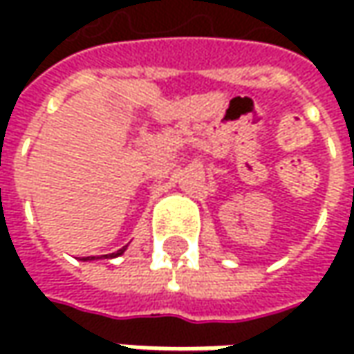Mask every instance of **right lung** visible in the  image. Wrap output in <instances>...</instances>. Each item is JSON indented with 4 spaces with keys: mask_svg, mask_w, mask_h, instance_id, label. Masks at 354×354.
Instances as JSON below:
<instances>
[{
    "mask_svg": "<svg viewBox=\"0 0 354 354\" xmlns=\"http://www.w3.org/2000/svg\"><path fill=\"white\" fill-rule=\"evenodd\" d=\"M124 252H126V246H124V248H120V250H118V252H114V254H106L104 258H116V256H122ZM86 260H94V256H88Z\"/></svg>",
    "mask_w": 354,
    "mask_h": 354,
    "instance_id": "obj_1",
    "label": "right lung"
}]
</instances>
